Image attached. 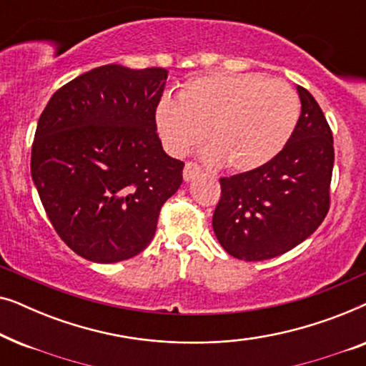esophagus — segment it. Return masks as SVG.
Wrapping results in <instances>:
<instances>
[{"label":"esophagus","instance_id":"obj_1","mask_svg":"<svg viewBox=\"0 0 366 366\" xmlns=\"http://www.w3.org/2000/svg\"><path fill=\"white\" fill-rule=\"evenodd\" d=\"M202 173V168L198 167L197 163L193 162H188L187 164H184V169H183V178L184 182H189V179H193L197 174Z\"/></svg>","mask_w":366,"mask_h":366}]
</instances>
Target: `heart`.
<instances>
[{
	"label": "heart",
	"mask_w": 366,
	"mask_h": 366,
	"mask_svg": "<svg viewBox=\"0 0 366 366\" xmlns=\"http://www.w3.org/2000/svg\"><path fill=\"white\" fill-rule=\"evenodd\" d=\"M300 113V97L287 83L254 73H214L188 79L178 98L159 97L154 124L174 157L192 152L207 132L208 158L244 173L282 153Z\"/></svg>",
	"instance_id": "obj_1"
}]
</instances>
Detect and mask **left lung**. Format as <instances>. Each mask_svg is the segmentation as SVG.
Listing matches in <instances>:
<instances>
[{"label":"left lung","instance_id":"1","mask_svg":"<svg viewBox=\"0 0 366 366\" xmlns=\"http://www.w3.org/2000/svg\"><path fill=\"white\" fill-rule=\"evenodd\" d=\"M297 89L302 114L282 153L262 168L219 178L214 234L224 252L244 262L290 252L322 224L330 209L333 134L312 93Z\"/></svg>","mask_w":366,"mask_h":366}]
</instances>
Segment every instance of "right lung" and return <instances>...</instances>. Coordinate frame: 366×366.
Listing matches in <instances>:
<instances>
[{
    "label": "right lung",
    "instance_id": "1",
    "mask_svg": "<svg viewBox=\"0 0 366 366\" xmlns=\"http://www.w3.org/2000/svg\"><path fill=\"white\" fill-rule=\"evenodd\" d=\"M164 68L104 64L64 84L38 119L31 178L53 228L79 257H137L183 183L154 124Z\"/></svg>",
    "mask_w": 366,
    "mask_h": 366
}]
</instances>
